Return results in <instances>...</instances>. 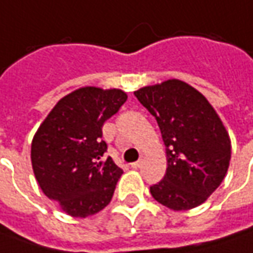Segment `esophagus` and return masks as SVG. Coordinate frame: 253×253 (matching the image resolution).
Here are the masks:
<instances>
[{"instance_id":"1","label":"esophagus","mask_w":253,"mask_h":253,"mask_svg":"<svg viewBox=\"0 0 253 253\" xmlns=\"http://www.w3.org/2000/svg\"><path fill=\"white\" fill-rule=\"evenodd\" d=\"M141 164H143V160H138V161H135L131 164V168H134V169H138L140 167H141Z\"/></svg>"}]
</instances>
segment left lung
I'll return each mask as SVG.
<instances>
[{"mask_svg": "<svg viewBox=\"0 0 253 253\" xmlns=\"http://www.w3.org/2000/svg\"><path fill=\"white\" fill-rule=\"evenodd\" d=\"M153 115L167 151V173L150 187L153 197L170 210H190L220 186L231 160L230 135L217 112L200 92L168 80L134 92Z\"/></svg>", "mask_w": 253, "mask_h": 253, "instance_id": "obj_1", "label": "left lung"}]
</instances>
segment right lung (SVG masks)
<instances>
[{
  "label": "right lung",
  "mask_w": 253,
  "mask_h": 253,
  "mask_svg": "<svg viewBox=\"0 0 253 253\" xmlns=\"http://www.w3.org/2000/svg\"><path fill=\"white\" fill-rule=\"evenodd\" d=\"M126 100L122 89H75L57 102L33 137L36 180L68 215L85 218L110 203L123 170L105 158L102 126Z\"/></svg>",
  "instance_id": "obj_1"
}]
</instances>
